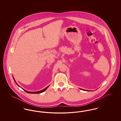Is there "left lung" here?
Wrapping results in <instances>:
<instances>
[{
	"label": "left lung",
	"mask_w": 121,
	"mask_h": 121,
	"mask_svg": "<svg viewBox=\"0 0 121 121\" xmlns=\"http://www.w3.org/2000/svg\"><path fill=\"white\" fill-rule=\"evenodd\" d=\"M81 89V88H80ZM81 90H83V91H89V90H84V89H81Z\"/></svg>",
	"instance_id": "1"
}]
</instances>
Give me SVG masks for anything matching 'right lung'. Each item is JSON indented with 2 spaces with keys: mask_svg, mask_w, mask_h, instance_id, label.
Returning a JSON list of instances; mask_svg holds the SVG:
<instances>
[{
  "mask_svg": "<svg viewBox=\"0 0 121 121\" xmlns=\"http://www.w3.org/2000/svg\"><path fill=\"white\" fill-rule=\"evenodd\" d=\"M13 79H14V82H15V83L17 84V86H19V87H20V86H19L18 84H17V83H16V81L15 80H14V78H13ZM49 86H47V87H46V88H45L44 89H43V90H41V91H38V92H28V91H26L25 90H24V89H23L22 88V89H23V90L24 91H25L26 92H27V93H34V94H38V93H42V92H44L45 90H46V89L48 88V87Z\"/></svg>",
  "mask_w": 121,
  "mask_h": 121,
  "instance_id": "1",
  "label": "right lung"
}]
</instances>
